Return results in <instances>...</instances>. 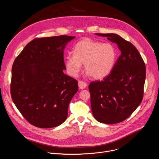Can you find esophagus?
Segmentation results:
<instances>
[{"instance_id":"1","label":"esophagus","mask_w":159,"mask_h":159,"mask_svg":"<svg viewBox=\"0 0 159 159\" xmlns=\"http://www.w3.org/2000/svg\"><path fill=\"white\" fill-rule=\"evenodd\" d=\"M79 87L80 89H84L87 87V84L82 80H79Z\"/></svg>"}]
</instances>
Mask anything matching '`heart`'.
<instances>
[{
	"label": "heart",
	"instance_id": "heart-1",
	"mask_svg": "<svg viewBox=\"0 0 159 159\" xmlns=\"http://www.w3.org/2000/svg\"><path fill=\"white\" fill-rule=\"evenodd\" d=\"M73 55L65 58L66 71L72 77H77L84 63L88 75L96 79L107 77L115 66L116 52L109 43H102L89 39L79 41L73 48Z\"/></svg>",
	"mask_w": 159,
	"mask_h": 159
}]
</instances>
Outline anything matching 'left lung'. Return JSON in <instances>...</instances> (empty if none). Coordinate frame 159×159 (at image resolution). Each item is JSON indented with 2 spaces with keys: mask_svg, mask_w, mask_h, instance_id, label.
Instances as JSON below:
<instances>
[{
  "mask_svg": "<svg viewBox=\"0 0 159 159\" xmlns=\"http://www.w3.org/2000/svg\"><path fill=\"white\" fill-rule=\"evenodd\" d=\"M116 43L121 55L111 73L89 85L90 105L95 119L115 124L127 119L142 101L146 77L145 62L134 45L113 34L96 33Z\"/></svg>",
  "mask_w": 159,
  "mask_h": 159,
  "instance_id": "8db88e82",
  "label": "left lung"
}]
</instances>
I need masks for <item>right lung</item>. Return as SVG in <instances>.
Returning a JSON list of instances; mask_svg holds the SVG:
<instances>
[{
	"label": "right lung",
	"instance_id": "1",
	"mask_svg": "<svg viewBox=\"0 0 159 159\" xmlns=\"http://www.w3.org/2000/svg\"><path fill=\"white\" fill-rule=\"evenodd\" d=\"M75 36L35 38L16 58L12 67L11 95L20 114L41 128L62 124L78 91V82L65 74L63 50Z\"/></svg>",
	"mask_w": 159,
	"mask_h": 159
}]
</instances>
